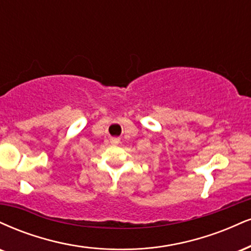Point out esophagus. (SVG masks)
<instances>
[{
    "label": "esophagus",
    "mask_w": 251,
    "mask_h": 251,
    "mask_svg": "<svg viewBox=\"0 0 251 251\" xmlns=\"http://www.w3.org/2000/svg\"><path fill=\"white\" fill-rule=\"evenodd\" d=\"M111 143L114 144V145H116V144H119V139H117V138H113L112 140H111Z\"/></svg>",
    "instance_id": "obj_1"
}]
</instances>
